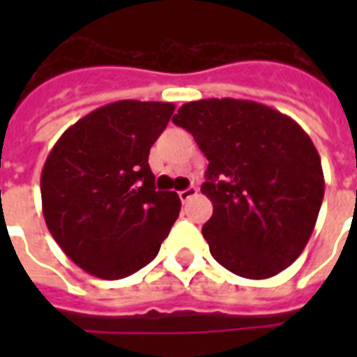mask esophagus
I'll list each match as a JSON object with an SVG mask.
<instances>
[{
	"label": "esophagus",
	"instance_id": "obj_1",
	"mask_svg": "<svg viewBox=\"0 0 357 357\" xmlns=\"http://www.w3.org/2000/svg\"><path fill=\"white\" fill-rule=\"evenodd\" d=\"M178 195H179V198H181V202H189L192 196L198 195V189H196V187H189V189L179 190Z\"/></svg>",
	"mask_w": 357,
	"mask_h": 357
}]
</instances>
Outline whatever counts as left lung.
I'll use <instances>...</instances> for the list:
<instances>
[{
    "instance_id": "left-lung-1",
    "label": "left lung",
    "mask_w": 357,
    "mask_h": 357,
    "mask_svg": "<svg viewBox=\"0 0 357 357\" xmlns=\"http://www.w3.org/2000/svg\"><path fill=\"white\" fill-rule=\"evenodd\" d=\"M172 122L192 133L209 167L202 228L211 255L248 280L287 268L310 241L324 198L321 157L291 116L250 100L181 105Z\"/></svg>"
}]
</instances>
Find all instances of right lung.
I'll list each match as a JSON object with an SVG mask.
<instances>
[{"label":"right lung","instance_id":"right-lung-1","mask_svg":"<svg viewBox=\"0 0 357 357\" xmlns=\"http://www.w3.org/2000/svg\"><path fill=\"white\" fill-rule=\"evenodd\" d=\"M174 103L120 100L70 126L40 176L50 234L75 265L120 280L157 255L181 209L172 190H155L148 155Z\"/></svg>","mask_w":357,"mask_h":357}]
</instances>
